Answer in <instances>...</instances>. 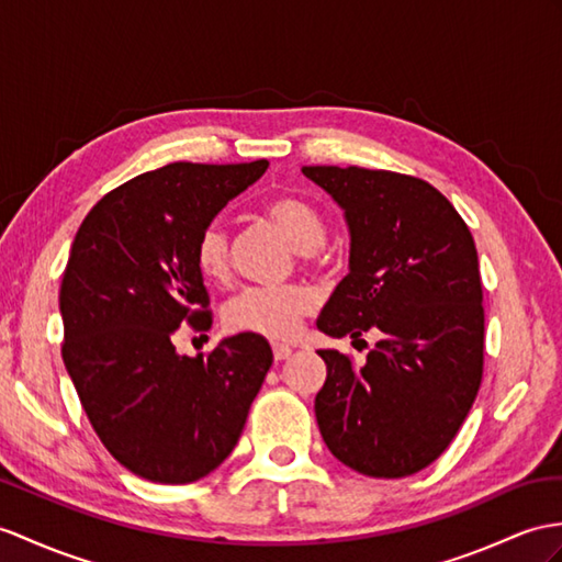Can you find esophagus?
Masks as SVG:
<instances>
[{
	"label": "esophagus",
	"mask_w": 562,
	"mask_h": 562,
	"mask_svg": "<svg viewBox=\"0 0 562 562\" xmlns=\"http://www.w3.org/2000/svg\"><path fill=\"white\" fill-rule=\"evenodd\" d=\"M291 352H293V350H291L289 346H273V360H277V362L289 360Z\"/></svg>",
	"instance_id": "34e87169"
}]
</instances>
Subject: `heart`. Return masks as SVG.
Masks as SVG:
<instances>
[{
	"instance_id": "1",
	"label": "heart",
	"mask_w": 562,
	"mask_h": 562,
	"mask_svg": "<svg viewBox=\"0 0 562 562\" xmlns=\"http://www.w3.org/2000/svg\"><path fill=\"white\" fill-rule=\"evenodd\" d=\"M265 216L291 240L303 259H312L326 238V222L303 198L279 195L265 204ZM195 267L207 281L224 283L231 277V236L224 224L210 222L195 240ZM314 307V295L303 285H252L228 300L224 322L231 331L289 340L297 334Z\"/></svg>"
}]
</instances>
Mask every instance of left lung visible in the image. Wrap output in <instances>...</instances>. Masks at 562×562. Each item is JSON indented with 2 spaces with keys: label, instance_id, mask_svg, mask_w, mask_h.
<instances>
[{
  "label": "left lung",
  "instance_id": "8db88e82",
  "mask_svg": "<svg viewBox=\"0 0 562 562\" xmlns=\"http://www.w3.org/2000/svg\"><path fill=\"white\" fill-rule=\"evenodd\" d=\"M346 210L350 273L319 331L381 334L367 362L319 350L326 381L314 415L328 450L355 472L398 479L456 439L482 386L484 305L474 238L453 204L417 176L303 167Z\"/></svg>",
  "mask_w": 562,
  "mask_h": 562
}]
</instances>
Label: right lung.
Here are the masks:
<instances>
[{"mask_svg": "<svg viewBox=\"0 0 562 562\" xmlns=\"http://www.w3.org/2000/svg\"><path fill=\"white\" fill-rule=\"evenodd\" d=\"M267 167L173 161L140 173L94 204L71 245L59 291L66 372L104 448L149 482L216 470L273 362L257 334L198 358L173 348L178 326H212L198 234Z\"/></svg>", "mask_w": 562, "mask_h": 562, "instance_id": "obj_1", "label": "right lung"}]
</instances>
